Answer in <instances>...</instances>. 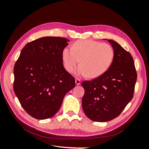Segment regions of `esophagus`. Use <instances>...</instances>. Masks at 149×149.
I'll return each mask as SVG.
<instances>
[{
	"mask_svg": "<svg viewBox=\"0 0 149 149\" xmlns=\"http://www.w3.org/2000/svg\"><path fill=\"white\" fill-rule=\"evenodd\" d=\"M75 83H76V85H79L81 83V80L79 79H78V78H76Z\"/></svg>",
	"mask_w": 149,
	"mask_h": 149,
	"instance_id": "esophagus-1",
	"label": "esophagus"
}]
</instances>
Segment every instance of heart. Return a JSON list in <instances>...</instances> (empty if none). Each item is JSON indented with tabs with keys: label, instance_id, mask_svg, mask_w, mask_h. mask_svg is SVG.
I'll list each match as a JSON object with an SVG mask.
<instances>
[{
	"label": "heart",
	"instance_id": "obj_1",
	"mask_svg": "<svg viewBox=\"0 0 149 149\" xmlns=\"http://www.w3.org/2000/svg\"><path fill=\"white\" fill-rule=\"evenodd\" d=\"M114 49L110 45L83 40L76 41L73 47H65L62 52L65 69L71 72L79 62L81 63L74 71L78 76H87L95 78L109 68L113 60Z\"/></svg>",
	"mask_w": 149,
	"mask_h": 149
}]
</instances>
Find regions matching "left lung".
<instances>
[{
    "label": "left lung",
    "mask_w": 149,
    "mask_h": 149,
    "mask_svg": "<svg viewBox=\"0 0 149 149\" xmlns=\"http://www.w3.org/2000/svg\"><path fill=\"white\" fill-rule=\"evenodd\" d=\"M114 49L108 70L91 81H84L82 107L89 119L107 122L119 116L134 96L137 72L133 58L119 43L108 40Z\"/></svg>",
    "instance_id": "obj_1"
}]
</instances>
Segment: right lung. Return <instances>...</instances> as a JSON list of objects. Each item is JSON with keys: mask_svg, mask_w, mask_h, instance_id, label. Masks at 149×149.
<instances>
[{"mask_svg": "<svg viewBox=\"0 0 149 149\" xmlns=\"http://www.w3.org/2000/svg\"><path fill=\"white\" fill-rule=\"evenodd\" d=\"M68 41L54 37L33 40L15 63L13 91L24 109L35 119L55 115L65 94L75 86V78L63 65L62 52Z\"/></svg>", "mask_w": 149, "mask_h": 149, "instance_id": "add662e5", "label": "right lung"}]
</instances>
